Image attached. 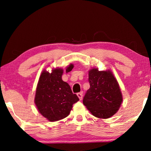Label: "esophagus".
Returning a JSON list of instances; mask_svg holds the SVG:
<instances>
[{
  "label": "esophagus",
  "mask_w": 151,
  "mask_h": 151,
  "mask_svg": "<svg viewBox=\"0 0 151 151\" xmlns=\"http://www.w3.org/2000/svg\"><path fill=\"white\" fill-rule=\"evenodd\" d=\"M77 96H78V97L79 98V99H80V100H82V99H83V93H77Z\"/></svg>",
  "instance_id": "1"
}]
</instances>
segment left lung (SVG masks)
Returning <instances> with one entry per match:
<instances>
[{"label":"left lung","instance_id":"obj_1","mask_svg":"<svg viewBox=\"0 0 151 151\" xmlns=\"http://www.w3.org/2000/svg\"><path fill=\"white\" fill-rule=\"evenodd\" d=\"M90 88L83 99V104L93 116L108 119L113 116L122 102V94L118 81L110 70H88Z\"/></svg>","mask_w":151,"mask_h":151}]
</instances>
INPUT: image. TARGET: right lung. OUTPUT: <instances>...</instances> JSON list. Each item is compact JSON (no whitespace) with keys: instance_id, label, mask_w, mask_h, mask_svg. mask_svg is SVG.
Here are the masks:
<instances>
[{"instance_id":"right-lung-1","label":"right lung","mask_w":151,"mask_h":151,"mask_svg":"<svg viewBox=\"0 0 151 151\" xmlns=\"http://www.w3.org/2000/svg\"><path fill=\"white\" fill-rule=\"evenodd\" d=\"M73 67V64H70L66 68V73L72 70ZM63 71L61 68H52L51 73L43 70L36 89V106L41 115L50 122L68 116L73 104L79 101L69 85L63 81Z\"/></svg>"}]
</instances>
